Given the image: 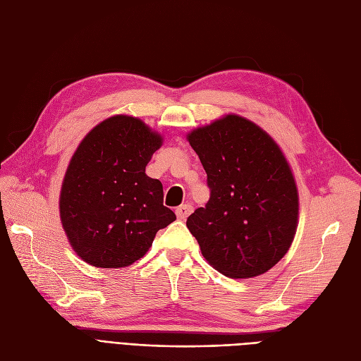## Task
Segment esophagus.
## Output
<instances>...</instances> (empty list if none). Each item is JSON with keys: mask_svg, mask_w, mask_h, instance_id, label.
<instances>
[{"mask_svg": "<svg viewBox=\"0 0 361 361\" xmlns=\"http://www.w3.org/2000/svg\"><path fill=\"white\" fill-rule=\"evenodd\" d=\"M191 212H192V206H191V204H182V206H179L178 209H176L178 220H180V221L187 220L188 215H190Z\"/></svg>", "mask_w": 361, "mask_h": 361, "instance_id": "obj_1", "label": "esophagus"}]
</instances>
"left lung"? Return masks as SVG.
<instances>
[{"mask_svg":"<svg viewBox=\"0 0 361 361\" xmlns=\"http://www.w3.org/2000/svg\"><path fill=\"white\" fill-rule=\"evenodd\" d=\"M207 174L209 202L187 220L202 255L232 279L264 274L288 253L298 226L289 162L264 129L227 114L187 135Z\"/></svg>","mask_w":361,"mask_h":361,"instance_id":"1","label":"left lung"}]
</instances>
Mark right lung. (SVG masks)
Segmentation results:
<instances>
[{
    "mask_svg": "<svg viewBox=\"0 0 361 361\" xmlns=\"http://www.w3.org/2000/svg\"><path fill=\"white\" fill-rule=\"evenodd\" d=\"M162 137L143 120L113 116L80 143L64 174L60 218L73 251L96 268L143 257L159 228L176 220L162 183L146 174Z\"/></svg>",
    "mask_w": 361,
    "mask_h": 361,
    "instance_id": "add662e5",
    "label": "right lung"
}]
</instances>
